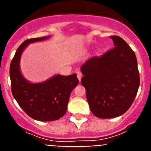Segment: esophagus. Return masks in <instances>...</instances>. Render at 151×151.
Here are the masks:
<instances>
[{
    "label": "esophagus",
    "mask_w": 151,
    "mask_h": 151,
    "mask_svg": "<svg viewBox=\"0 0 151 151\" xmlns=\"http://www.w3.org/2000/svg\"><path fill=\"white\" fill-rule=\"evenodd\" d=\"M77 78H78V80L81 81V78H82V74H81V71H77Z\"/></svg>",
    "instance_id": "obj_1"
}]
</instances>
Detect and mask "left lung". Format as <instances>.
<instances>
[{
	"label": "left lung",
	"instance_id": "8db88e82",
	"mask_svg": "<svg viewBox=\"0 0 151 151\" xmlns=\"http://www.w3.org/2000/svg\"><path fill=\"white\" fill-rule=\"evenodd\" d=\"M114 47L81 66L89 106L100 119L120 116L130 108L140 85L135 54L124 39L111 36Z\"/></svg>",
	"mask_w": 151,
	"mask_h": 151
}]
</instances>
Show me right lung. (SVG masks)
<instances>
[{
	"mask_svg": "<svg viewBox=\"0 0 151 151\" xmlns=\"http://www.w3.org/2000/svg\"><path fill=\"white\" fill-rule=\"evenodd\" d=\"M50 36L29 39L17 48L10 63L11 91L19 106L29 116L38 121L58 120L67 112L70 93L79 83L77 74H57L42 83H32L23 77L19 70L21 55L29 43L40 42Z\"/></svg>",
	"mask_w": 151,
	"mask_h": 151,
	"instance_id": "obj_1",
	"label": "right lung"
}]
</instances>
